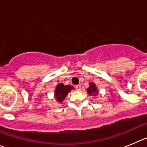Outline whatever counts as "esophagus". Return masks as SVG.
<instances>
[{
    "label": "esophagus",
    "instance_id": "1",
    "mask_svg": "<svg viewBox=\"0 0 147 147\" xmlns=\"http://www.w3.org/2000/svg\"><path fill=\"white\" fill-rule=\"evenodd\" d=\"M75 88H76L77 91H80V89H81V86L77 85L76 86H75Z\"/></svg>",
    "mask_w": 147,
    "mask_h": 147
}]
</instances>
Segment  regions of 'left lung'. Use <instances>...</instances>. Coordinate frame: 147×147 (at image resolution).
Instances as JSON below:
<instances>
[{
	"label": "left lung",
	"mask_w": 147,
	"mask_h": 147,
	"mask_svg": "<svg viewBox=\"0 0 147 147\" xmlns=\"http://www.w3.org/2000/svg\"><path fill=\"white\" fill-rule=\"evenodd\" d=\"M87 92L89 95H97L98 94V90L96 88V86L94 83H89V87L87 88Z\"/></svg>",
	"instance_id": "8db88e82"
}]
</instances>
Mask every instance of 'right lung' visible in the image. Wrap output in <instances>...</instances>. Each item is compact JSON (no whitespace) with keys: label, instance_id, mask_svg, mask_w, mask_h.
I'll return each instance as SVG.
<instances>
[{"label":"right lung","instance_id":"obj_1","mask_svg":"<svg viewBox=\"0 0 147 147\" xmlns=\"http://www.w3.org/2000/svg\"><path fill=\"white\" fill-rule=\"evenodd\" d=\"M74 89L73 86L69 85H64L63 83H59L55 90V100L59 102H62L65 99L68 93L71 92V90Z\"/></svg>","mask_w":147,"mask_h":147}]
</instances>
